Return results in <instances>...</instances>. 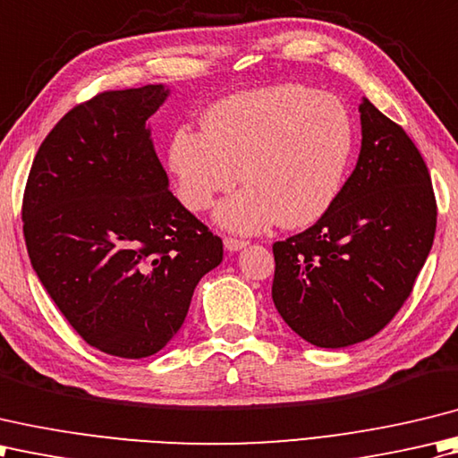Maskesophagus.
<instances>
[{
    "label": "esophagus",
    "mask_w": 458,
    "mask_h": 458,
    "mask_svg": "<svg viewBox=\"0 0 458 458\" xmlns=\"http://www.w3.org/2000/svg\"><path fill=\"white\" fill-rule=\"evenodd\" d=\"M223 245H225L227 250H241L242 247H247L249 242L242 241V239H235V237H225V239H223Z\"/></svg>",
    "instance_id": "1"
}]
</instances>
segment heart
Listing matches in <instances>:
<instances>
[{"label": "heart", "instance_id": "obj_1", "mask_svg": "<svg viewBox=\"0 0 458 458\" xmlns=\"http://www.w3.org/2000/svg\"><path fill=\"white\" fill-rule=\"evenodd\" d=\"M353 152V123L344 102L304 85L233 95L203 116V132L177 128L167 164L190 211L209 209L241 180L245 188L219 205L216 219L237 233L278 221L304 227L320 219L342 190Z\"/></svg>", "mask_w": 458, "mask_h": 458}]
</instances>
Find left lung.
Wrapping results in <instances>:
<instances>
[{
    "label": "left lung",
    "instance_id": "obj_1",
    "mask_svg": "<svg viewBox=\"0 0 458 458\" xmlns=\"http://www.w3.org/2000/svg\"><path fill=\"white\" fill-rule=\"evenodd\" d=\"M361 150L332 208L276 241L273 301L318 348H346L384 330L413 291L437 229L431 175L413 140L360 105Z\"/></svg>",
    "mask_w": 458,
    "mask_h": 458
}]
</instances>
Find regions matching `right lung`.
Instances as JSON below:
<instances>
[{
  "label": "right lung",
  "mask_w": 458,
  "mask_h": 458,
  "mask_svg": "<svg viewBox=\"0 0 458 458\" xmlns=\"http://www.w3.org/2000/svg\"><path fill=\"white\" fill-rule=\"evenodd\" d=\"M164 85L105 90L74 106L37 150L23 193L33 270L82 340L154 356L182 328L223 242L167 190L148 118Z\"/></svg>",
  "instance_id": "add662e5"
}]
</instances>
